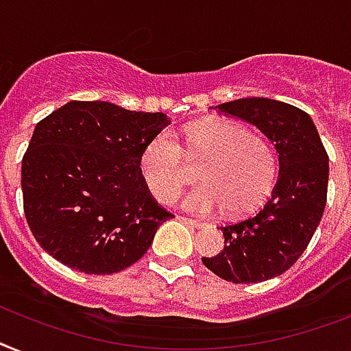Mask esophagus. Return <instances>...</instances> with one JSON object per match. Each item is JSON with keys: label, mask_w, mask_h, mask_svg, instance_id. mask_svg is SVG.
<instances>
[{"label": "esophagus", "mask_w": 351, "mask_h": 351, "mask_svg": "<svg viewBox=\"0 0 351 351\" xmlns=\"http://www.w3.org/2000/svg\"><path fill=\"white\" fill-rule=\"evenodd\" d=\"M178 220L184 221V223L187 225H193V227H196V229H204L205 223H202V221H196L193 220V218H185V216H178Z\"/></svg>", "instance_id": "34e87169"}]
</instances>
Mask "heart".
Here are the masks:
<instances>
[{"instance_id": "heart-1", "label": "heart", "mask_w": 351, "mask_h": 351, "mask_svg": "<svg viewBox=\"0 0 351 351\" xmlns=\"http://www.w3.org/2000/svg\"><path fill=\"white\" fill-rule=\"evenodd\" d=\"M185 155L203 162L200 185L185 196V209L209 215L223 209L229 218L258 210L267 202L278 178V155L269 138L243 124L207 121L185 133ZM180 142L162 131L142 153L141 171L156 200L173 204L193 180Z\"/></svg>"}]
</instances>
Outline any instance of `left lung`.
Here are the masks:
<instances>
[{"mask_svg":"<svg viewBox=\"0 0 351 351\" xmlns=\"http://www.w3.org/2000/svg\"><path fill=\"white\" fill-rule=\"evenodd\" d=\"M216 108L269 136L279 176L256 215L221 225L223 250L202 261L225 281L261 283L289 270L308 247L326 207L328 155L308 113L292 104L250 97Z\"/></svg>","mask_w":351,"mask_h":351,"instance_id":"8db88e82","label":"left lung"}]
</instances>
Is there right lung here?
Returning a JSON list of instances; mask_svg holds the SVG:
<instances>
[{
  "instance_id": "obj_1",
  "label": "right lung",
  "mask_w": 351,
  "mask_h": 351,
  "mask_svg": "<svg viewBox=\"0 0 351 351\" xmlns=\"http://www.w3.org/2000/svg\"><path fill=\"white\" fill-rule=\"evenodd\" d=\"M169 124L101 101L37 122L21 162L23 210L48 254L84 274H115L146 254L171 213L153 198L142 153Z\"/></svg>"
}]
</instances>
